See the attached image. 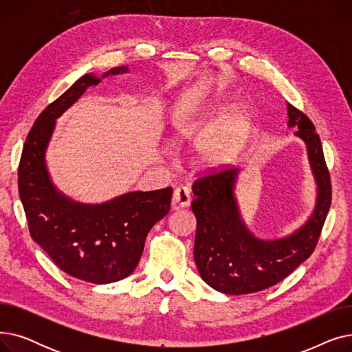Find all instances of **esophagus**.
<instances>
[{
	"label": "esophagus",
	"mask_w": 352,
	"mask_h": 352,
	"mask_svg": "<svg viewBox=\"0 0 352 352\" xmlns=\"http://www.w3.org/2000/svg\"><path fill=\"white\" fill-rule=\"evenodd\" d=\"M191 202V192L186 186H179L174 190L173 194V204L178 208V207H188Z\"/></svg>",
	"instance_id": "1"
}]
</instances>
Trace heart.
<instances>
[{
	"label": "heart",
	"instance_id": "b5f03b06",
	"mask_svg": "<svg viewBox=\"0 0 352 352\" xmlns=\"http://www.w3.org/2000/svg\"><path fill=\"white\" fill-rule=\"evenodd\" d=\"M227 109V104H223L219 109H217L212 124L218 123L219 125L211 128L199 141L198 148L201 160L208 165L231 162L247 144L252 126L251 114L245 109H239L221 122L220 120L224 118Z\"/></svg>",
	"mask_w": 352,
	"mask_h": 352
}]
</instances>
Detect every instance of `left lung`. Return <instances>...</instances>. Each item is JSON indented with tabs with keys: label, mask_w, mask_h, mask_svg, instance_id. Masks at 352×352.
Listing matches in <instances>:
<instances>
[{
	"label": "left lung",
	"mask_w": 352,
	"mask_h": 352,
	"mask_svg": "<svg viewBox=\"0 0 352 352\" xmlns=\"http://www.w3.org/2000/svg\"><path fill=\"white\" fill-rule=\"evenodd\" d=\"M288 126L308 148L309 162L318 184V201L308 223L289 236L261 241L243 224L232 194L238 170L210 168L192 184L191 202L197 218L194 258L201 278L228 295L263 291L283 281L316 250L331 207V177L320 135L312 121L288 104Z\"/></svg>",
	"instance_id": "1"
}]
</instances>
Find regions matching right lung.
<instances>
[{
    "label": "right lung",
    "instance_id": "1",
    "mask_svg": "<svg viewBox=\"0 0 352 352\" xmlns=\"http://www.w3.org/2000/svg\"><path fill=\"white\" fill-rule=\"evenodd\" d=\"M125 72V67L109 74ZM101 80L81 77L35 120L18 165V192L31 238L68 275L92 284H109L131 274L145 238L171 207L173 188L124 194L101 206H84L63 197L50 181L44 154L64 111Z\"/></svg>",
    "mask_w": 352,
    "mask_h": 352
}]
</instances>
